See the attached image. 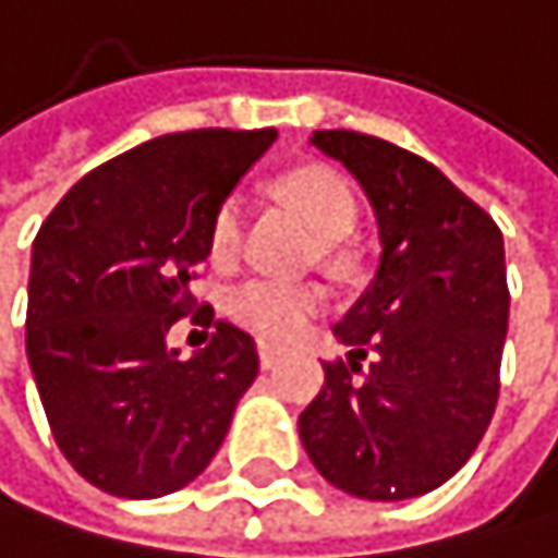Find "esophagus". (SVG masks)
I'll return each instance as SVG.
<instances>
[{
  "label": "esophagus",
  "instance_id": "esophagus-1",
  "mask_svg": "<svg viewBox=\"0 0 558 558\" xmlns=\"http://www.w3.org/2000/svg\"><path fill=\"white\" fill-rule=\"evenodd\" d=\"M257 352H260L264 369H274V365L281 362V345H274V342H257Z\"/></svg>",
  "mask_w": 558,
  "mask_h": 558
}]
</instances>
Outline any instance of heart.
I'll use <instances>...</instances> for the list:
<instances>
[{
  "label": "heart",
  "mask_w": 558,
  "mask_h": 558,
  "mask_svg": "<svg viewBox=\"0 0 558 558\" xmlns=\"http://www.w3.org/2000/svg\"><path fill=\"white\" fill-rule=\"evenodd\" d=\"M284 196L298 206L304 223L325 243H335L355 227V196L342 175L328 169H298L284 179ZM243 199L233 193L213 209L206 246L216 264H230L243 246ZM328 294L315 281H277V277H251L227 294V312L240 325L267 339H294V335L325 312Z\"/></svg>",
  "instance_id": "heart-1"
}]
</instances>
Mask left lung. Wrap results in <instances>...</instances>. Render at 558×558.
I'll use <instances>...</instances> for the list:
<instances>
[{
    "label": "left lung",
    "instance_id": "8db88e82",
    "mask_svg": "<svg viewBox=\"0 0 558 558\" xmlns=\"http://www.w3.org/2000/svg\"><path fill=\"white\" fill-rule=\"evenodd\" d=\"M379 223L373 284L335 325L349 359L298 416L325 481L403 501L458 474L495 416L508 331L505 243L495 219L437 166L359 131H315Z\"/></svg>",
    "mask_w": 558,
    "mask_h": 558
}]
</instances>
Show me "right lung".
<instances>
[{
	"mask_svg": "<svg viewBox=\"0 0 558 558\" xmlns=\"http://www.w3.org/2000/svg\"><path fill=\"white\" fill-rule=\"evenodd\" d=\"M274 138V128L151 138L87 172L43 219L26 355L57 447L94 488L118 498L185 488L257 379V345L230 322H216L193 359L166 335L199 306L189 281L209 254L213 209ZM209 318L203 304L193 322Z\"/></svg>",
	"mask_w": 558,
	"mask_h": 558,
	"instance_id": "add662e5",
	"label": "right lung"
}]
</instances>
